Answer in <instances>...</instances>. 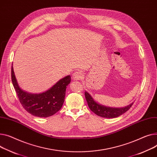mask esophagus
I'll use <instances>...</instances> for the list:
<instances>
[{"label":"esophagus","mask_w":157,"mask_h":157,"mask_svg":"<svg viewBox=\"0 0 157 157\" xmlns=\"http://www.w3.org/2000/svg\"><path fill=\"white\" fill-rule=\"evenodd\" d=\"M82 74L81 71H76L73 72V79L75 80H79L82 78Z\"/></svg>","instance_id":"obj_1"}]
</instances>
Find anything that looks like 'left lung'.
Instances as JSON below:
<instances>
[{
    "label": "left lung",
    "instance_id": "1",
    "mask_svg": "<svg viewBox=\"0 0 157 157\" xmlns=\"http://www.w3.org/2000/svg\"><path fill=\"white\" fill-rule=\"evenodd\" d=\"M85 95L88 103V105L90 110L97 114V116L102 117L115 118L119 117L124 113L127 112L132 107L133 104V103H132L129 105L123 108L107 107L97 103L87 91L85 92Z\"/></svg>",
    "mask_w": 157,
    "mask_h": 157
}]
</instances>
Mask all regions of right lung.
I'll use <instances>...</instances> for the list:
<instances>
[{
  "label": "right lung",
  "instance_id": "obj_1",
  "mask_svg": "<svg viewBox=\"0 0 157 157\" xmlns=\"http://www.w3.org/2000/svg\"><path fill=\"white\" fill-rule=\"evenodd\" d=\"M13 85L23 107L29 113L39 117H48L57 113L63 105L67 86L71 82V76L59 80L47 91L31 94L19 88L13 67H11Z\"/></svg>",
  "mask_w": 157,
  "mask_h": 157
}]
</instances>
